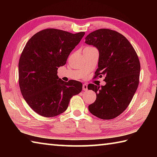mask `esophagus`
Returning <instances> with one entry per match:
<instances>
[{"label":"esophagus","instance_id":"34e87169","mask_svg":"<svg viewBox=\"0 0 157 157\" xmlns=\"http://www.w3.org/2000/svg\"><path fill=\"white\" fill-rule=\"evenodd\" d=\"M82 88H83L84 91H87V89H88V86H87V84H84L83 86H82Z\"/></svg>","mask_w":157,"mask_h":157}]
</instances>
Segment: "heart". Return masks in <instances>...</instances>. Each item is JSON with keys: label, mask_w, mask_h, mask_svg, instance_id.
<instances>
[{"label": "heart", "mask_w": 157, "mask_h": 157, "mask_svg": "<svg viewBox=\"0 0 157 157\" xmlns=\"http://www.w3.org/2000/svg\"><path fill=\"white\" fill-rule=\"evenodd\" d=\"M85 48H93V47H91V46H87V47Z\"/></svg>", "instance_id": "heart-1"}]
</instances>
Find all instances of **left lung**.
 <instances>
[{"mask_svg":"<svg viewBox=\"0 0 157 157\" xmlns=\"http://www.w3.org/2000/svg\"><path fill=\"white\" fill-rule=\"evenodd\" d=\"M85 43L99 50L94 78L105 76V86L89 84L96 94L89 106L93 115L103 120L116 118L128 107L139 84L140 64L132 45L125 36L110 29H99L86 36Z\"/></svg>","mask_w":157,"mask_h":157,"instance_id":"obj_1","label":"left lung"}]
</instances>
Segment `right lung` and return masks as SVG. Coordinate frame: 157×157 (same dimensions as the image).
<instances>
[{"label": "right lung", "mask_w": 157, "mask_h": 157, "mask_svg": "<svg viewBox=\"0 0 157 157\" xmlns=\"http://www.w3.org/2000/svg\"><path fill=\"white\" fill-rule=\"evenodd\" d=\"M84 32L73 34L55 28L45 29L31 37L18 62V84L32 109L50 118L67 109L71 98L82 90L80 82H63L57 69L66 64Z\"/></svg>", "instance_id": "1"}]
</instances>
